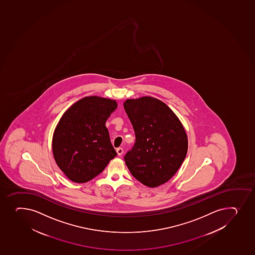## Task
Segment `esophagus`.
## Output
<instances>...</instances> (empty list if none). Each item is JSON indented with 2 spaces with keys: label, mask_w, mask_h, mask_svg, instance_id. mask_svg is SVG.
<instances>
[{
  "label": "esophagus",
  "mask_w": 255,
  "mask_h": 255,
  "mask_svg": "<svg viewBox=\"0 0 255 255\" xmlns=\"http://www.w3.org/2000/svg\"><path fill=\"white\" fill-rule=\"evenodd\" d=\"M116 151H117V153H118V155H121L122 154H123L124 152L123 148H117V149H116Z\"/></svg>",
  "instance_id": "esophagus-1"
}]
</instances>
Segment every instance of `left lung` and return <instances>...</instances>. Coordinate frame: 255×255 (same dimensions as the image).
I'll use <instances>...</instances> for the list:
<instances>
[{
	"label": "left lung",
	"mask_w": 255,
	"mask_h": 255,
	"mask_svg": "<svg viewBox=\"0 0 255 255\" xmlns=\"http://www.w3.org/2000/svg\"><path fill=\"white\" fill-rule=\"evenodd\" d=\"M124 108L135 134L124 160L134 178L144 186L158 187L169 181L185 160L186 131L173 111L155 98L127 100Z\"/></svg>",
	"instance_id": "1"
}]
</instances>
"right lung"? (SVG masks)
Returning <instances> with one entry per match:
<instances>
[{
    "label": "right lung",
    "mask_w": 255,
    "mask_h": 255,
    "mask_svg": "<svg viewBox=\"0 0 255 255\" xmlns=\"http://www.w3.org/2000/svg\"><path fill=\"white\" fill-rule=\"evenodd\" d=\"M116 108L115 100L85 97L61 117L53 134V155L71 181L84 183L92 180L117 155L105 126Z\"/></svg>",
    "instance_id": "obj_1"
}]
</instances>
